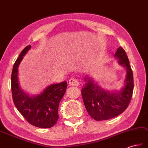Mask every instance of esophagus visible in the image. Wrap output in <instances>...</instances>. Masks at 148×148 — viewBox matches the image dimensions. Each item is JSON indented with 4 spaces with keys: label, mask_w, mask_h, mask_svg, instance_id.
<instances>
[{
    "label": "esophagus",
    "mask_w": 148,
    "mask_h": 148,
    "mask_svg": "<svg viewBox=\"0 0 148 148\" xmlns=\"http://www.w3.org/2000/svg\"><path fill=\"white\" fill-rule=\"evenodd\" d=\"M69 85H71V86H75L77 87L79 85V82L75 78H71L70 80H69Z\"/></svg>",
    "instance_id": "obj_1"
}]
</instances>
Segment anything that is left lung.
Segmentation results:
<instances>
[{
    "mask_svg": "<svg viewBox=\"0 0 148 148\" xmlns=\"http://www.w3.org/2000/svg\"><path fill=\"white\" fill-rule=\"evenodd\" d=\"M114 57L119 58V63L126 69V78L123 87L120 91H108L100 87L90 78L82 88L83 101L88 114L95 120H106L119 116L127 109L132 96L134 78L132 70L126 52L120 47Z\"/></svg>",
    "mask_w": 148,
    "mask_h": 148,
    "instance_id": "obj_1",
    "label": "left lung"
}]
</instances>
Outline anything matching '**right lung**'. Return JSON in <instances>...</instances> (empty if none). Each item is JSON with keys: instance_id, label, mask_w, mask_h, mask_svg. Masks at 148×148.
Returning a JSON list of instances; mask_svg holds the SVG:
<instances>
[{"instance_id": "right-lung-1", "label": "right lung", "mask_w": 148, "mask_h": 148, "mask_svg": "<svg viewBox=\"0 0 148 148\" xmlns=\"http://www.w3.org/2000/svg\"><path fill=\"white\" fill-rule=\"evenodd\" d=\"M26 47L19 54L13 66L11 75L12 99L19 112L29 123L39 128H51L59 119L58 108L60 101L66 90L67 82L51 84L37 96H29L19 84L18 67L24 56L30 49Z\"/></svg>"}]
</instances>
